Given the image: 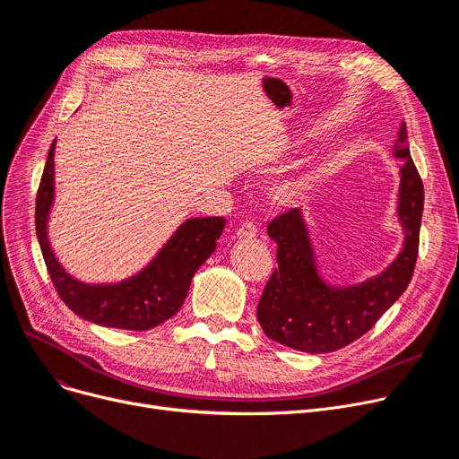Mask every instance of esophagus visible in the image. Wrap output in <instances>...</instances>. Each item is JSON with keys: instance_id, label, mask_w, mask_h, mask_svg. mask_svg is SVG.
<instances>
[{"instance_id": "1", "label": "esophagus", "mask_w": 459, "mask_h": 459, "mask_svg": "<svg viewBox=\"0 0 459 459\" xmlns=\"http://www.w3.org/2000/svg\"><path fill=\"white\" fill-rule=\"evenodd\" d=\"M238 238H255L256 236V227L251 221H246L240 225V229L236 230Z\"/></svg>"}]
</instances>
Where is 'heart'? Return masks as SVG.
<instances>
[{"label":"heart","instance_id":"b5f03b06","mask_svg":"<svg viewBox=\"0 0 459 459\" xmlns=\"http://www.w3.org/2000/svg\"><path fill=\"white\" fill-rule=\"evenodd\" d=\"M302 189H304V186H302L300 182L287 184V186L281 189V196H283V198H287V201H290V198H294V196L300 195V193H302Z\"/></svg>","mask_w":459,"mask_h":459}]
</instances>
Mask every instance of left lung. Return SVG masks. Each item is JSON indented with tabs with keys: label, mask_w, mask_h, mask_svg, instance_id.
Here are the masks:
<instances>
[{
	"label": "left lung",
	"mask_w": 459,
	"mask_h": 459,
	"mask_svg": "<svg viewBox=\"0 0 459 459\" xmlns=\"http://www.w3.org/2000/svg\"><path fill=\"white\" fill-rule=\"evenodd\" d=\"M394 150L405 159L397 204L405 244L381 275L333 289L316 273L302 213L290 208L268 223V236L277 244V268L258 300L256 318L270 340L309 354L340 351L371 330L409 287L420 244L424 186L411 159L405 124Z\"/></svg>",
	"instance_id": "8db88e82"
}]
</instances>
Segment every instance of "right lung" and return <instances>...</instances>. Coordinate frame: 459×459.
I'll list each match as a JSON object with an SVG mask.
<instances>
[{
	"label": "right lung",
	"instance_id": "1",
	"mask_svg": "<svg viewBox=\"0 0 459 459\" xmlns=\"http://www.w3.org/2000/svg\"><path fill=\"white\" fill-rule=\"evenodd\" d=\"M54 146L37 189L35 230L52 285L64 304L84 321L124 330H150L180 311L195 272L215 251L225 217H195L176 230L169 244L141 273L117 285H86L73 279L48 246L47 219L54 198Z\"/></svg>",
	"mask_w": 459,
	"mask_h": 459
}]
</instances>
